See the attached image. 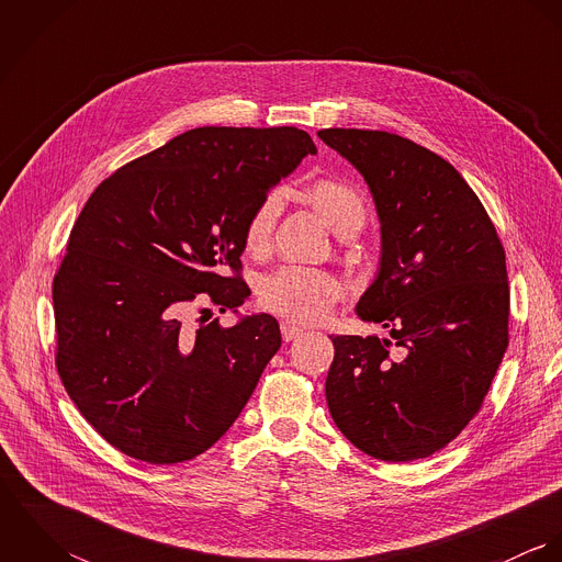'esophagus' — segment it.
I'll use <instances>...</instances> for the list:
<instances>
[{
	"instance_id": "obj_1",
	"label": "esophagus",
	"mask_w": 562,
	"mask_h": 562,
	"mask_svg": "<svg viewBox=\"0 0 562 562\" xmlns=\"http://www.w3.org/2000/svg\"><path fill=\"white\" fill-rule=\"evenodd\" d=\"M303 333H305V328H301V326H296L292 322H281V335H283L285 341H292V339L301 337Z\"/></svg>"
}]
</instances>
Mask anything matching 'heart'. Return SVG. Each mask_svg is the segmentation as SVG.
<instances>
[{
  "label": "heart",
  "mask_w": 562,
  "mask_h": 562,
  "mask_svg": "<svg viewBox=\"0 0 562 562\" xmlns=\"http://www.w3.org/2000/svg\"><path fill=\"white\" fill-rule=\"evenodd\" d=\"M307 196L337 236L357 234L366 225L368 199L344 179H318ZM281 210L283 190L279 188L266 192L252 207L244 225V248L250 255H263L270 248ZM339 296L341 283L335 274L305 266H281L261 277L257 285V299L266 312L301 324L326 318Z\"/></svg>",
  "instance_id": "b5f03b06"
}]
</instances>
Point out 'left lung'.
<instances>
[{
  "label": "left lung",
  "mask_w": 562,
  "mask_h": 562,
  "mask_svg": "<svg viewBox=\"0 0 562 562\" xmlns=\"http://www.w3.org/2000/svg\"><path fill=\"white\" fill-rule=\"evenodd\" d=\"M318 136L363 175L376 203L381 268L357 314L392 335H330L328 411L379 461L426 459L481 411L508 346L504 246L450 161L390 132Z\"/></svg>",
  "instance_id": "obj_1"
}]
</instances>
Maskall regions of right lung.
<instances>
[{"mask_svg": "<svg viewBox=\"0 0 562 562\" xmlns=\"http://www.w3.org/2000/svg\"><path fill=\"white\" fill-rule=\"evenodd\" d=\"M310 154L316 145L296 127H196L127 161L86 201L54 277L56 368L123 454L190 461L240 415L281 348L279 322L194 328L181 316L192 303L240 307L246 218Z\"/></svg>", "mask_w": 562, "mask_h": 562, "instance_id": "1", "label": "right lung"}]
</instances>
